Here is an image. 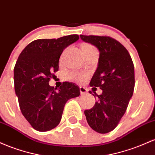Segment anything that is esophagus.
Wrapping results in <instances>:
<instances>
[{"instance_id":"esophagus-1","label":"esophagus","mask_w":155,"mask_h":155,"mask_svg":"<svg viewBox=\"0 0 155 155\" xmlns=\"http://www.w3.org/2000/svg\"><path fill=\"white\" fill-rule=\"evenodd\" d=\"M80 91H81V95H85L87 93V89L85 88V87L81 86L80 87Z\"/></svg>"}]
</instances>
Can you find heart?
Here are the masks:
<instances>
[{
    "instance_id": "1",
    "label": "heart",
    "mask_w": 155,
    "mask_h": 155,
    "mask_svg": "<svg viewBox=\"0 0 155 155\" xmlns=\"http://www.w3.org/2000/svg\"><path fill=\"white\" fill-rule=\"evenodd\" d=\"M81 50H96V48L91 45L89 44H83L81 45ZM69 78L72 81H76L78 83H83L86 81L88 78V74L86 73H80V72H72L69 74Z\"/></svg>"
}]
</instances>
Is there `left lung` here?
I'll list each match as a JSON object with an SVG mask.
<instances>
[{"instance_id":"obj_1","label":"left lung","mask_w":155,"mask_h":155,"mask_svg":"<svg viewBox=\"0 0 155 155\" xmlns=\"http://www.w3.org/2000/svg\"><path fill=\"white\" fill-rule=\"evenodd\" d=\"M80 36L83 41L94 45L100 51L98 67L90 86L100 87L102 90L100 95L95 93L98 101L92 108L84 111L85 116L88 125L94 131L107 133L119 123L133 94V62L127 50L110 36Z\"/></svg>"}]
</instances>
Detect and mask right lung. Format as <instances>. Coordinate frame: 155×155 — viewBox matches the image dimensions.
<instances>
[{
    "mask_svg": "<svg viewBox=\"0 0 155 155\" xmlns=\"http://www.w3.org/2000/svg\"><path fill=\"white\" fill-rule=\"evenodd\" d=\"M78 39L77 34L36 39L19 55L14 69L15 93L22 115L37 131H48L58 126L66 102L81 94L73 83L64 82L59 88L49 85L53 73L58 70L62 52Z\"/></svg>",
    "mask_w": 155,
    "mask_h": 155,
    "instance_id": "right-lung-1",
    "label": "right lung"
}]
</instances>
